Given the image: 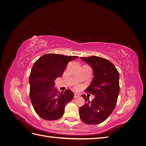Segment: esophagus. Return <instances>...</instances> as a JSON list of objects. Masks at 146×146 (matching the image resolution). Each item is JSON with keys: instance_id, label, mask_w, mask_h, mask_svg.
Segmentation results:
<instances>
[{"instance_id": "obj_1", "label": "esophagus", "mask_w": 146, "mask_h": 146, "mask_svg": "<svg viewBox=\"0 0 146 146\" xmlns=\"http://www.w3.org/2000/svg\"><path fill=\"white\" fill-rule=\"evenodd\" d=\"M78 97H79V94H78L77 93H74V98H78Z\"/></svg>"}]
</instances>
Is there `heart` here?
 Here are the masks:
<instances>
[{"instance_id":"obj_1","label":"heart","mask_w":146,"mask_h":146,"mask_svg":"<svg viewBox=\"0 0 146 146\" xmlns=\"http://www.w3.org/2000/svg\"><path fill=\"white\" fill-rule=\"evenodd\" d=\"M80 85H76L75 86V88H76V89H78V88H80Z\"/></svg>"}]
</instances>
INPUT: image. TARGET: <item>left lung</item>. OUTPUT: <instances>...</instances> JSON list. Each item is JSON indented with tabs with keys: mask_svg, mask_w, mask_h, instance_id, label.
<instances>
[{
	"mask_svg": "<svg viewBox=\"0 0 146 146\" xmlns=\"http://www.w3.org/2000/svg\"><path fill=\"white\" fill-rule=\"evenodd\" d=\"M93 69L94 78L85 92L95 96L92 101L85 94V104L79 108L81 120L86 124H99L105 121L116 107L119 92V74L114 64L96 56L81 57Z\"/></svg>",
	"mask_w": 146,
	"mask_h": 146,
	"instance_id": "obj_1",
	"label": "left lung"
}]
</instances>
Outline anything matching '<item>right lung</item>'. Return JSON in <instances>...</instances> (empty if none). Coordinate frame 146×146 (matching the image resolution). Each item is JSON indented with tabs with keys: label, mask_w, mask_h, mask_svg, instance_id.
Listing matches in <instances>:
<instances>
[{
	"label": "right lung",
	"mask_w": 146,
	"mask_h": 146,
	"mask_svg": "<svg viewBox=\"0 0 146 146\" xmlns=\"http://www.w3.org/2000/svg\"><path fill=\"white\" fill-rule=\"evenodd\" d=\"M77 56L47 54L35 61L29 77L30 98L35 112L41 118L54 121L63 116L64 107L74 98L67 90L58 92L54 80L61 77L70 61Z\"/></svg>",
	"instance_id": "right-lung-1"
}]
</instances>
